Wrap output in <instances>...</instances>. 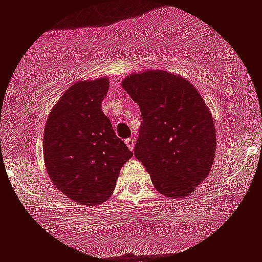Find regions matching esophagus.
I'll use <instances>...</instances> for the list:
<instances>
[{"label":"esophagus","mask_w":262,"mask_h":262,"mask_svg":"<svg viewBox=\"0 0 262 262\" xmlns=\"http://www.w3.org/2000/svg\"><path fill=\"white\" fill-rule=\"evenodd\" d=\"M125 143H126V146L128 147V149H130V150H134V148H135V143H136V138H135V137H130V138H127V140H125Z\"/></svg>","instance_id":"obj_1"}]
</instances>
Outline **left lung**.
<instances>
[{"label": "left lung", "instance_id": "left-lung-1", "mask_svg": "<svg viewBox=\"0 0 262 262\" xmlns=\"http://www.w3.org/2000/svg\"><path fill=\"white\" fill-rule=\"evenodd\" d=\"M121 86L141 111L135 157L158 192L185 198L206 179L215 158V125L203 97L186 79L163 70L131 74Z\"/></svg>", "mask_w": 262, "mask_h": 262}]
</instances>
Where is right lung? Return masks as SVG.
<instances>
[{
	"label": "right lung",
	"mask_w": 262,
	"mask_h": 262,
	"mask_svg": "<svg viewBox=\"0 0 262 262\" xmlns=\"http://www.w3.org/2000/svg\"><path fill=\"white\" fill-rule=\"evenodd\" d=\"M108 90L106 77L75 82L53 106L45 127L48 175L63 194L82 205L105 202L121 166L134 156L102 112Z\"/></svg>",
	"instance_id": "add662e5"
}]
</instances>
